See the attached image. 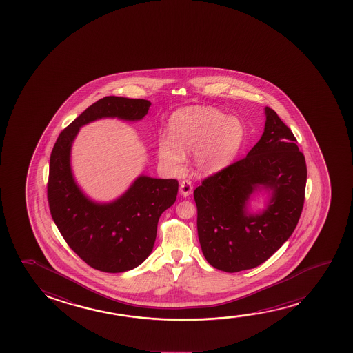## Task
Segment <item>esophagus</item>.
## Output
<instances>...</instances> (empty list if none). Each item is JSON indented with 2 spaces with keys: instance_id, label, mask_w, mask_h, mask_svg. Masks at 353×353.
Listing matches in <instances>:
<instances>
[{
  "instance_id": "34e87169",
  "label": "esophagus",
  "mask_w": 353,
  "mask_h": 353,
  "mask_svg": "<svg viewBox=\"0 0 353 353\" xmlns=\"http://www.w3.org/2000/svg\"><path fill=\"white\" fill-rule=\"evenodd\" d=\"M179 192L183 196H189L190 194L193 193V184L188 179H184L179 184Z\"/></svg>"
}]
</instances>
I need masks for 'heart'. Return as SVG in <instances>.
I'll return each mask as SVG.
<instances>
[{"label":"heart","mask_w":353,"mask_h":353,"mask_svg":"<svg viewBox=\"0 0 353 353\" xmlns=\"http://www.w3.org/2000/svg\"><path fill=\"white\" fill-rule=\"evenodd\" d=\"M170 136H160L158 157L171 172L183 168L185 154L195 152L201 172H214L232 163L245 135L241 121L211 107L179 110L169 121Z\"/></svg>","instance_id":"heart-1"}]
</instances>
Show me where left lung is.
<instances>
[{"label": "left lung", "mask_w": 353, "mask_h": 353, "mask_svg": "<svg viewBox=\"0 0 353 353\" xmlns=\"http://www.w3.org/2000/svg\"><path fill=\"white\" fill-rule=\"evenodd\" d=\"M265 128L248 154L208 176L194 190L198 236L218 270H248L268 261L294 232L305 200L307 169L290 128L265 107ZM273 192L259 215L246 201L260 187Z\"/></svg>", "instance_id": "obj_1"}]
</instances>
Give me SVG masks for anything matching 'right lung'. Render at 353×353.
Listing matches in <instances>:
<instances>
[{
	"label": "right lung",
	"instance_id": "1",
	"mask_svg": "<svg viewBox=\"0 0 353 353\" xmlns=\"http://www.w3.org/2000/svg\"><path fill=\"white\" fill-rule=\"evenodd\" d=\"M150 106L143 99H100L60 132L50 154L47 185L50 214L71 250L97 270L112 274L131 270L150 256L160 216L176 201L179 182L140 176L116 201L94 203L73 179L71 145L81 126L107 117L140 121Z\"/></svg>",
	"mask_w": 353,
	"mask_h": 353
}]
</instances>
